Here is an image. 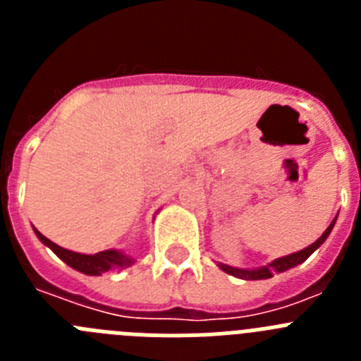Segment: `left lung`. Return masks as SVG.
Here are the masks:
<instances>
[{
    "label": "left lung",
    "instance_id": "8db88e82",
    "mask_svg": "<svg viewBox=\"0 0 361 361\" xmlns=\"http://www.w3.org/2000/svg\"><path fill=\"white\" fill-rule=\"evenodd\" d=\"M334 222H336V219L331 222V226L324 231V235H322L320 238H318L314 244H311L309 247H305V250L298 251V253H293V255H288V257L283 258H279V260H275V262H271L269 266H264L260 267V269H237V267H231V266H224V264H220V267L226 271V273H229V275L233 276H238V279H244V280H264V279H271V276L275 275V273H282V271L286 269H291V267L298 266V264H302L304 260H307L309 257H311V253L314 250H318L322 244L325 242V238L329 237L331 229H333Z\"/></svg>",
    "mask_w": 361,
    "mask_h": 361
}]
</instances>
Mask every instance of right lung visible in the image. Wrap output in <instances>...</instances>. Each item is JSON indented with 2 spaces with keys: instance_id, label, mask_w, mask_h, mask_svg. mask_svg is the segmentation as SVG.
<instances>
[{
  "instance_id": "add662e5",
  "label": "right lung",
  "mask_w": 361,
  "mask_h": 361,
  "mask_svg": "<svg viewBox=\"0 0 361 361\" xmlns=\"http://www.w3.org/2000/svg\"><path fill=\"white\" fill-rule=\"evenodd\" d=\"M36 235L44 245H49L50 250L61 258L63 262L68 264L73 269L81 271L85 275H101L104 271H117L124 269V267H130L133 264V258L128 257V255H123L119 251L108 250L101 251V253L95 255H81V253H73V251L65 250V247H59L57 244H54L52 240L41 235L36 229Z\"/></svg>"
}]
</instances>
